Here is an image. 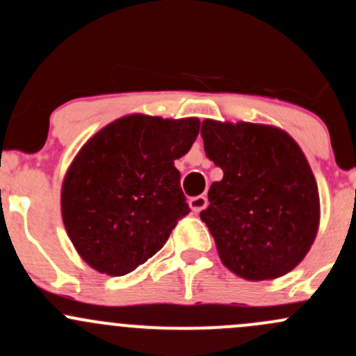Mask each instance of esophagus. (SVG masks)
Here are the masks:
<instances>
[{
  "instance_id": "34e87169",
  "label": "esophagus",
  "mask_w": 356,
  "mask_h": 356,
  "mask_svg": "<svg viewBox=\"0 0 356 356\" xmlns=\"http://www.w3.org/2000/svg\"><path fill=\"white\" fill-rule=\"evenodd\" d=\"M188 204H190V209H192L195 213H198V212H202V210H204L205 207H207L209 200H207V197H205V195H198V197L190 198Z\"/></svg>"
}]
</instances>
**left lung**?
Segmentation results:
<instances>
[{"label": "left lung", "mask_w": 356, "mask_h": 356, "mask_svg": "<svg viewBox=\"0 0 356 356\" xmlns=\"http://www.w3.org/2000/svg\"><path fill=\"white\" fill-rule=\"evenodd\" d=\"M205 154L222 170L200 212L220 259L246 280L289 273L314 243L319 193L296 140L268 125L202 124Z\"/></svg>", "instance_id": "left-lung-1"}]
</instances>
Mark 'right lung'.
<instances>
[{"instance_id":"1","label":"right lung","mask_w":356,"mask_h":356,"mask_svg":"<svg viewBox=\"0 0 356 356\" xmlns=\"http://www.w3.org/2000/svg\"><path fill=\"white\" fill-rule=\"evenodd\" d=\"M198 118L129 115L91 137L63 185L66 231L90 266L122 277L164 246L190 212L175 159L190 151Z\"/></svg>"}]
</instances>
